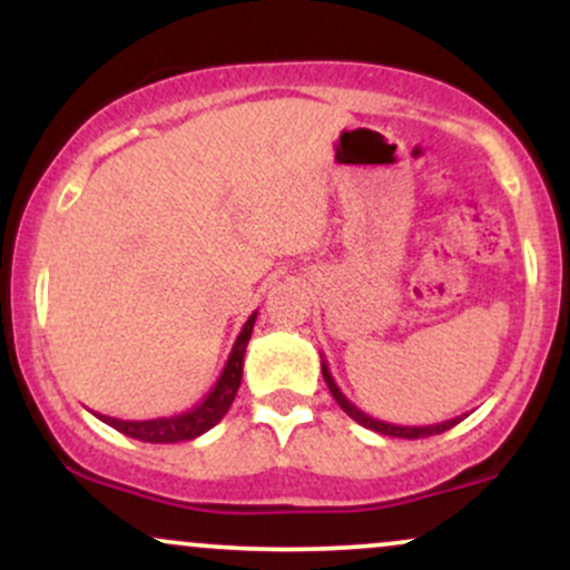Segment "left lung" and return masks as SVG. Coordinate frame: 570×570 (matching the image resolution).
Listing matches in <instances>:
<instances>
[{"mask_svg": "<svg viewBox=\"0 0 570 570\" xmlns=\"http://www.w3.org/2000/svg\"><path fill=\"white\" fill-rule=\"evenodd\" d=\"M322 375L326 385H330L332 396H335V402L343 407V412H348L356 423H362L364 429H372L377 431V434H385V436H396V440H423V436H434V434H442V431L453 429L455 423H461L466 415H458V417H450V421H442V423H434V426H396V423H385V421H377V417L367 415V412H362L356 407V404L348 402V396L340 391V385L335 383V377H332L330 367H326V358L322 356Z\"/></svg>", "mask_w": 570, "mask_h": 570, "instance_id": "obj_1", "label": "left lung"}]
</instances>
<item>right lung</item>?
I'll return each mask as SVG.
<instances>
[{
	"label": "right lung",
	"instance_id": "1",
	"mask_svg": "<svg viewBox=\"0 0 570 570\" xmlns=\"http://www.w3.org/2000/svg\"><path fill=\"white\" fill-rule=\"evenodd\" d=\"M254 322H257V311L248 316L244 330L235 337L230 356H227L225 370H222L219 381L214 383V389L203 396L200 404H195L193 410L179 412L171 417H153V421H120V417L98 415V421H104L107 426L120 431V434L130 436V440L139 442H153V444H168V442H185L195 440V436L206 434L208 429H214L225 417V412L230 410L235 394H238L240 377H244V353L252 337Z\"/></svg>",
	"mask_w": 570,
	"mask_h": 570
}]
</instances>
